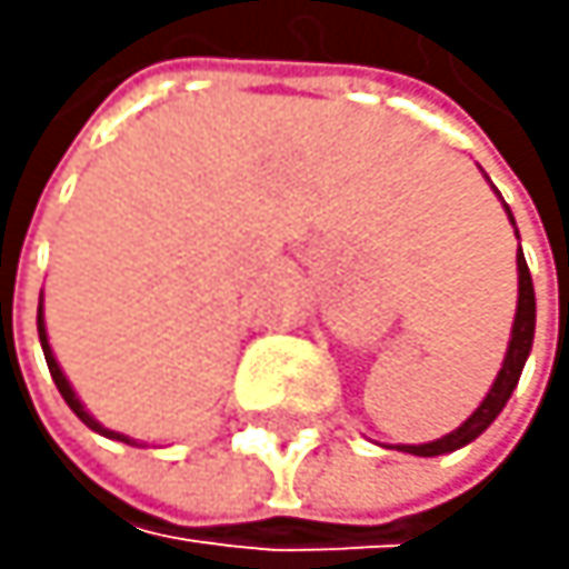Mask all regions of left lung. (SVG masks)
Segmentation results:
<instances>
[{
  "label": "left lung",
  "instance_id": "left-lung-1",
  "mask_svg": "<svg viewBox=\"0 0 569 569\" xmlns=\"http://www.w3.org/2000/svg\"><path fill=\"white\" fill-rule=\"evenodd\" d=\"M509 211V208H506ZM509 221L516 224L512 211H509ZM519 238V231H516ZM516 266H519V303H516V323H512V338H509V351H506V361H501V371L498 379L491 382L488 396L481 399V406L471 412V417L450 430L447 437L440 440H430V443H396V450H406V453H417V457H437V453H450L457 447H465L471 440H478L501 409H506L512 389L519 386V376H522V365L532 351V335H536V293H532V276H529V266H526V256H522V246L516 252Z\"/></svg>",
  "mask_w": 569,
  "mask_h": 569
}]
</instances>
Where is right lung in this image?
<instances>
[{"label":"right lung","instance_id":"1","mask_svg":"<svg viewBox=\"0 0 569 569\" xmlns=\"http://www.w3.org/2000/svg\"><path fill=\"white\" fill-rule=\"evenodd\" d=\"M37 331H40V345H43V358H47V368H50V376H53V386L60 389V396H63V402H68L71 409H74V417L84 423V427H91L94 433H101V437H108V440H122V443H136L132 437H126V433H116V430H108V427H101L91 412L84 409V402L74 396V389H71V382H68V376L60 371V365H57V358H53V351H50V341H47V327H43V293H40V313H37Z\"/></svg>","mask_w":569,"mask_h":569}]
</instances>
